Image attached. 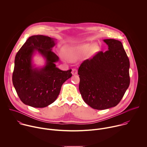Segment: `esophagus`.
I'll return each instance as SVG.
<instances>
[{
  "mask_svg": "<svg viewBox=\"0 0 147 147\" xmlns=\"http://www.w3.org/2000/svg\"><path fill=\"white\" fill-rule=\"evenodd\" d=\"M78 71H77V70L76 69H73L72 70V71H71V73L73 75H76L77 74Z\"/></svg>",
  "mask_w": 147,
  "mask_h": 147,
  "instance_id": "esophagus-1",
  "label": "esophagus"
}]
</instances>
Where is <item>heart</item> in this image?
Instances as JSON below:
<instances>
[{"label":"heart","mask_w":147,"mask_h":147,"mask_svg":"<svg viewBox=\"0 0 147 147\" xmlns=\"http://www.w3.org/2000/svg\"><path fill=\"white\" fill-rule=\"evenodd\" d=\"M99 50V47L96 44H84L78 46L65 48L63 50V55L70 60H76L80 56L89 52V54L92 55Z\"/></svg>","instance_id":"heart-1"}]
</instances>
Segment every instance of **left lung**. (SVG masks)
<instances>
[{
    "mask_svg": "<svg viewBox=\"0 0 147 147\" xmlns=\"http://www.w3.org/2000/svg\"><path fill=\"white\" fill-rule=\"evenodd\" d=\"M103 41L109 50L84 61L78 70L84 101L99 110L116 106L130 84V62L122 42L115 39Z\"/></svg>",
    "mask_w": 147,
    "mask_h": 147,
    "instance_id": "left-lung-1",
    "label": "left lung"
}]
</instances>
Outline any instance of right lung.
Listing matches in <instances>:
<instances>
[{
  "instance_id": "1",
  "label": "right lung",
  "mask_w": 147,
  "mask_h": 147,
  "mask_svg": "<svg viewBox=\"0 0 147 147\" xmlns=\"http://www.w3.org/2000/svg\"><path fill=\"white\" fill-rule=\"evenodd\" d=\"M54 38L43 35L32 36L26 41L15 58L13 84L20 100L26 105L43 108L58 97L62 84L72 76L71 70L62 71L56 67L59 57L51 50ZM38 51L46 59L42 68H34L32 57Z\"/></svg>"
}]
</instances>
